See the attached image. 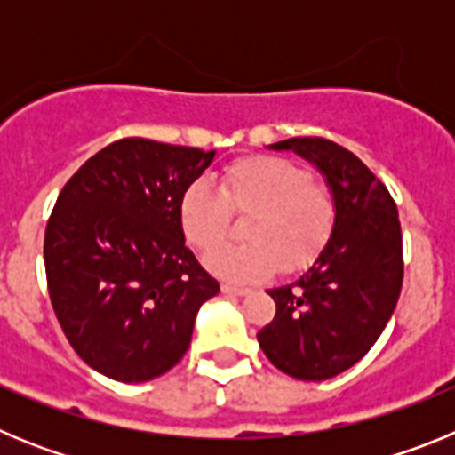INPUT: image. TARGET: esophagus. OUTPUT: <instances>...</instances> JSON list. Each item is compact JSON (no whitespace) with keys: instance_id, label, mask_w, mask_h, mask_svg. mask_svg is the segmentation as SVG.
Here are the masks:
<instances>
[{"instance_id":"esophagus-1","label":"esophagus","mask_w":455,"mask_h":455,"mask_svg":"<svg viewBox=\"0 0 455 455\" xmlns=\"http://www.w3.org/2000/svg\"><path fill=\"white\" fill-rule=\"evenodd\" d=\"M220 289H223V293H230V296H246V293H251V289L248 287H239V284H232V283L220 284Z\"/></svg>"}]
</instances>
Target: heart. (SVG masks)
Here are the masks:
<instances>
[{
	"label": "heart",
	"mask_w": 455,
	"mask_h": 455,
	"mask_svg": "<svg viewBox=\"0 0 455 455\" xmlns=\"http://www.w3.org/2000/svg\"><path fill=\"white\" fill-rule=\"evenodd\" d=\"M232 215L249 216L248 244L209 252L207 267L230 280H257L273 268L307 267L331 239L337 200L331 187L284 156L255 155L236 159L220 175V193L204 182L184 191L180 219L187 239L212 251L229 235Z\"/></svg>",
	"instance_id": "b5f03b06"
}]
</instances>
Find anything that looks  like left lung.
Returning <instances> with one entry per match:
<instances>
[{
  "mask_svg": "<svg viewBox=\"0 0 455 455\" xmlns=\"http://www.w3.org/2000/svg\"><path fill=\"white\" fill-rule=\"evenodd\" d=\"M271 148L299 152L323 172L337 220L312 268L268 289L275 316L257 341L287 376L325 380L367 355L396 307L403 284L399 212L387 187L335 140L303 136Z\"/></svg>",
  "mask_w": 455,
  "mask_h": 455,
  "instance_id": "left-lung-1",
  "label": "left lung"
}]
</instances>
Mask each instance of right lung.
<instances>
[{
    "instance_id": "obj_1",
    "label": "right lung",
    "mask_w": 455,
    "mask_h": 455,
    "mask_svg": "<svg viewBox=\"0 0 455 455\" xmlns=\"http://www.w3.org/2000/svg\"><path fill=\"white\" fill-rule=\"evenodd\" d=\"M216 152L120 139L66 182L45 228L54 315L88 367L143 383L182 360L219 283L184 243L180 204Z\"/></svg>"
}]
</instances>
